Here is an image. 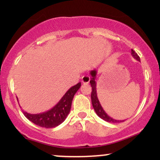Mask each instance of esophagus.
<instances>
[{
    "label": "esophagus",
    "mask_w": 160,
    "mask_h": 160,
    "mask_svg": "<svg viewBox=\"0 0 160 160\" xmlns=\"http://www.w3.org/2000/svg\"><path fill=\"white\" fill-rule=\"evenodd\" d=\"M82 83H89V81H90V78L89 76H83L82 78Z\"/></svg>",
    "instance_id": "obj_1"
}]
</instances>
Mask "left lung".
I'll return each mask as SVG.
<instances>
[{"instance_id": "8db88e82", "label": "left lung", "mask_w": 160, "mask_h": 160, "mask_svg": "<svg viewBox=\"0 0 160 160\" xmlns=\"http://www.w3.org/2000/svg\"><path fill=\"white\" fill-rule=\"evenodd\" d=\"M132 56L135 59L138 60V62L140 61V57L138 56V54L133 49H132L131 52ZM91 74V80H90V84L92 86V93H91V100H92V107L94 108L95 113L100 118H102V120L107 121L108 122H123L124 120H117L115 119H113L112 117L108 116L106 112L104 111L103 108L101 105L100 102H99L98 96H97V91H96V82H95V79H96V74H97V71L96 70H92L90 71Z\"/></svg>"}]
</instances>
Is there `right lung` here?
Segmentation results:
<instances>
[{
  "label": "right lung",
  "instance_id": "1",
  "mask_svg": "<svg viewBox=\"0 0 160 160\" xmlns=\"http://www.w3.org/2000/svg\"><path fill=\"white\" fill-rule=\"evenodd\" d=\"M80 86L81 82H78L77 85L70 88L59 102L49 111L37 114H32L23 111L24 115L33 123L40 127L48 128L56 127L62 123L68 115L73 98L75 93L80 89Z\"/></svg>",
  "mask_w": 160,
  "mask_h": 160
}]
</instances>
